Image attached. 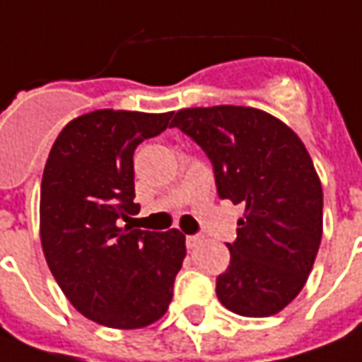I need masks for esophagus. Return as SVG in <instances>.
Instances as JSON below:
<instances>
[{"label":"esophagus","instance_id":"34e87169","mask_svg":"<svg viewBox=\"0 0 362 362\" xmlns=\"http://www.w3.org/2000/svg\"><path fill=\"white\" fill-rule=\"evenodd\" d=\"M202 240H204L202 235H188V238H186V245H188V250H194V247H198V245L202 243Z\"/></svg>","mask_w":362,"mask_h":362}]
</instances>
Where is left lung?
<instances>
[{
  "instance_id": "1",
  "label": "left lung",
  "mask_w": 362,
  "mask_h": 362,
  "mask_svg": "<svg viewBox=\"0 0 362 362\" xmlns=\"http://www.w3.org/2000/svg\"><path fill=\"white\" fill-rule=\"evenodd\" d=\"M170 127L208 154L220 198L245 208L218 299L243 317L284 311L307 284L323 235V188L305 144L253 107L182 109Z\"/></svg>"
}]
</instances>
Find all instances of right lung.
Returning a JSON list of instances; mask_svg holds the SVG:
<instances>
[{
    "label": "right lung",
    "instance_id": "add662e5",
    "mask_svg": "<svg viewBox=\"0 0 362 362\" xmlns=\"http://www.w3.org/2000/svg\"><path fill=\"white\" fill-rule=\"evenodd\" d=\"M174 112L100 109L73 119L47 158L39 233L47 265L73 307L109 329L156 323L174 293L186 235L120 228L134 204V148Z\"/></svg>",
    "mask_w": 362,
    "mask_h": 362
}]
</instances>
